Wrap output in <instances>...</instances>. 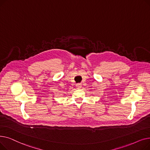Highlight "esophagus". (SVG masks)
I'll use <instances>...</instances> for the list:
<instances>
[{"instance_id": "obj_1", "label": "esophagus", "mask_w": 150, "mask_h": 150, "mask_svg": "<svg viewBox=\"0 0 150 150\" xmlns=\"http://www.w3.org/2000/svg\"><path fill=\"white\" fill-rule=\"evenodd\" d=\"M76 86L77 89H80V88H81V86H81V84H77Z\"/></svg>"}]
</instances>
